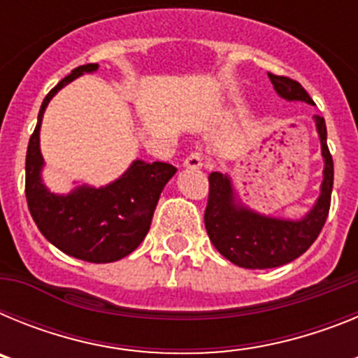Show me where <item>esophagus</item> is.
Wrapping results in <instances>:
<instances>
[{
  "mask_svg": "<svg viewBox=\"0 0 358 358\" xmlns=\"http://www.w3.org/2000/svg\"><path fill=\"white\" fill-rule=\"evenodd\" d=\"M202 159H204V157H202V154L201 152H192V154H189V156H186V159H185V166L186 169H192V170H199V169H202Z\"/></svg>",
  "mask_w": 358,
  "mask_h": 358,
  "instance_id": "obj_1",
  "label": "esophagus"
}]
</instances>
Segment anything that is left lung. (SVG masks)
Masks as SVG:
<instances>
[{
  "label": "left lung",
  "mask_w": 358,
  "mask_h": 358,
  "mask_svg": "<svg viewBox=\"0 0 358 358\" xmlns=\"http://www.w3.org/2000/svg\"><path fill=\"white\" fill-rule=\"evenodd\" d=\"M274 90L289 102L314 106L299 82L268 73ZM324 159L321 194L314 208L299 220L274 218L256 213L238 201L231 177L220 172L210 173V195L204 211L208 236L224 258L243 268H273L296 260L315 242L327 222L334 188V159L327 145V123L314 116Z\"/></svg>",
  "instance_id": "1"
}]
</instances>
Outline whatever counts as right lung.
I'll return each instance as SVG.
<instances>
[{"instance_id": "obj_1", "label": "right lung", "mask_w": 358, "mask_h": 358, "mask_svg": "<svg viewBox=\"0 0 358 358\" xmlns=\"http://www.w3.org/2000/svg\"><path fill=\"white\" fill-rule=\"evenodd\" d=\"M96 69L98 64L78 66L43 100L28 141L24 194L31 218L50 243L78 260L109 264L131 255L143 242L161 192L177 169L161 161L136 159L122 177L100 188L84 185L68 195H57L44 186L39 131L46 106L64 85Z\"/></svg>"}]
</instances>
